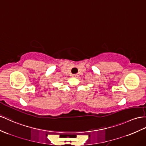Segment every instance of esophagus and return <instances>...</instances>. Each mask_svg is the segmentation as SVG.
Listing matches in <instances>:
<instances>
[{
	"label": "esophagus",
	"instance_id": "34e87169",
	"mask_svg": "<svg viewBox=\"0 0 146 146\" xmlns=\"http://www.w3.org/2000/svg\"><path fill=\"white\" fill-rule=\"evenodd\" d=\"M78 75L77 74H73L72 75V77H74V78H76V77H78Z\"/></svg>",
	"mask_w": 146,
	"mask_h": 146
}]
</instances>
